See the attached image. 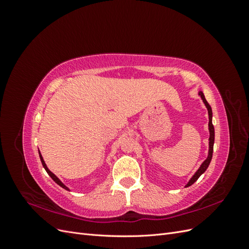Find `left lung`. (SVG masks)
Wrapping results in <instances>:
<instances>
[{"instance_id": "8db88e82", "label": "left lung", "mask_w": 249, "mask_h": 249, "mask_svg": "<svg viewBox=\"0 0 249 249\" xmlns=\"http://www.w3.org/2000/svg\"><path fill=\"white\" fill-rule=\"evenodd\" d=\"M198 94L200 95L201 100L205 104V106L208 109V114H209V132H210V138H209V153H208V157L207 159L202 162V164L200 165V167L197 169V171L194 173L193 177L189 179V182L187 183V185L185 187H189L192 184H194L196 182L197 178L202 175L203 172L207 170V168L209 167L210 162L212 160V156H213V146H214V140H215V131H214V125L212 124V117H213V113H212V108L209 105V103L207 102L205 95H203L202 91H198Z\"/></svg>"}]
</instances>
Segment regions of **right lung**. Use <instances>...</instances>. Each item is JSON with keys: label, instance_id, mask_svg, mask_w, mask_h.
I'll list each match as a JSON object with an SVG mask.
<instances>
[{"label": "right lung", "instance_id": "1", "mask_svg": "<svg viewBox=\"0 0 249 249\" xmlns=\"http://www.w3.org/2000/svg\"><path fill=\"white\" fill-rule=\"evenodd\" d=\"M39 158H40V161H41V163H42V166H43V168L46 169V171L48 172V175H49L53 179H54V182H55V183H57L60 187H62L63 189H65V190H69V191H70V188H67V187H66V186L61 182V180H60V179H59V178L54 175V173H53V172L48 168L47 164H46V162H44V160H43V158H42V156H41L40 152H39Z\"/></svg>", "mask_w": 249, "mask_h": 249}]
</instances>
